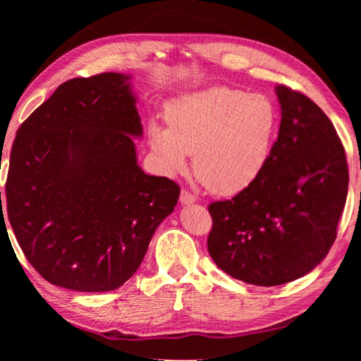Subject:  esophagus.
Here are the masks:
<instances>
[{
	"label": "esophagus",
	"instance_id": "esophagus-1",
	"mask_svg": "<svg viewBox=\"0 0 361 361\" xmlns=\"http://www.w3.org/2000/svg\"><path fill=\"white\" fill-rule=\"evenodd\" d=\"M197 202V197L194 194H190L189 190L183 189L181 194H180V203L181 204H192Z\"/></svg>",
	"mask_w": 361,
	"mask_h": 361
}]
</instances>
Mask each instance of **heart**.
Here are the masks:
<instances>
[{"label": "heart", "mask_w": 361, "mask_h": 361, "mask_svg": "<svg viewBox=\"0 0 361 361\" xmlns=\"http://www.w3.org/2000/svg\"><path fill=\"white\" fill-rule=\"evenodd\" d=\"M167 126L152 121L149 140L167 172L194 171L212 192L239 194L262 175L279 132V111L262 94L211 87L173 99Z\"/></svg>", "instance_id": "heart-1"}]
</instances>
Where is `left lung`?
<instances>
[{"instance_id":"1","label":"left lung","mask_w":361,"mask_h":361,"mask_svg":"<svg viewBox=\"0 0 361 361\" xmlns=\"http://www.w3.org/2000/svg\"><path fill=\"white\" fill-rule=\"evenodd\" d=\"M281 126L259 180L209 204L208 251L220 270L273 287L310 273L336 239L349 172L334 124L307 96L274 88Z\"/></svg>"}]
</instances>
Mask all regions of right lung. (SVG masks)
I'll return each mask as SVG.
<instances>
[{"mask_svg": "<svg viewBox=\"0 0 361 361\" xmlns=\"http://www.w3.org/2000/svg\"><path fill=\"white\" fill-rule=\"evenodd\" d=\"M141 136L130 75L119 73L62 83L18 128L7 216L26 259L54 286L119 288L172 214L180 188L137 166Z\"/></svg>", "mask_w": 361, "mask_h": 361, "instance_id": "obj_1", "label": "right lung"}]
</instances>
